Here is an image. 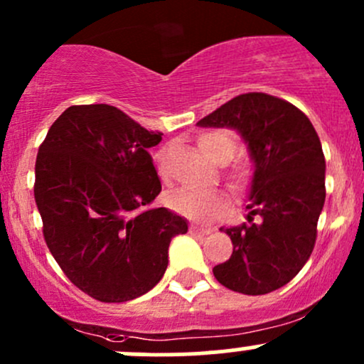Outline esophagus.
<instances>
[{
  "mask_svg": "<svg viewBox=\"0 0 364 364\" xmlns=\"http://www.w3.org/2000/svg\"><path fill=\"white\" fill-rule=\"evenodd\" d=\"M210 231H213L210 228H202V226H197V225L190 226V233H193V235H209Z\"/></svg>",
  "mask_w": 364,
  "mask_h": 364,
  "instance_id": "obj_1",
  "label": "esophagus"
}]
</instances>
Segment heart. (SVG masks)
I'll return each instance as SVG.
<instances>
[{
	"label": "heart",
	"instance_id": "b5f03b06",
	"mask_svg": "<svg viewBox=\"0 0 364 364\" xmlns=\"http://www.w3.org/2000/svg\"><path fill=\"white\" fill-rule=\"evenodd\" d=\"M198 146L203 154L215 164H226L231 161L237 150V136L228 129H214L202 133L198 136ZM166 150H159L155 154L161 174L166 173L164 167ZM255 179L254 161L249 157H238L225 169V181L228 188L235 195H245L252 188ZM167 203L174 213L185 218L197 219V221H209V219L226 213L230 200L223 191H198L191 188H179L167 197Z\"/></svg>",
	"mask_w": 364,
	"mask_h": 364
}]
</instances>
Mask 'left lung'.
<instances>
[{"label":"left lung","mask_w":364,"mask_h":364,"mask_svg":"<svg viewBox=\"0 0 364 364\" xmlns=\"http://www.w3.org/2000/svg\"><path fill=\"white\" fill-rule=\"evenodd\" d=\"M197 124L237 129L255 166L249 225L221 228L233 254L214 266V277L233 292H273L304 267L316 242L326 197L316 129L292 103L255 91L238 95Z\"/></svg>","instance_id":"obj_1"}]
</instances>
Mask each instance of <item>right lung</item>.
I'll use <instances>...</instances> for the list:
<instances>
[{"mask_svg": "<svg viewBox=\"0 0 364 364\" xmlns=\"http://www.w3.org/2000/svg\"><path fill=\"white\" fill-rule=\"evenodd\" d=\"M151 133L105 103L72 105L36 159L34 198L51 255L79 290L126 302L154 289L167 249L188 231L181 215L145 207L161 193Z\"/></svg>", "mask_w": 364, "mask_h": 364, "instance_id": "1", "label": "right lung"}]
</instances>
